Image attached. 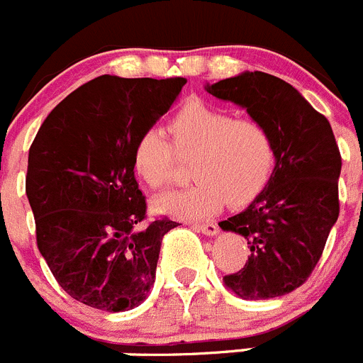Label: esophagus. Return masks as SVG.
Returning <instances> with one entry per match:
<instances>
[{"instance_id": "1", "label": "esophagus", "mask_w": 363, "mask_h": 363, "mask_svg": "<svg viewBox=\"0 0 363 363\" xmlns=\"http://www.w3.org/2000/svg\"><path fill=\"white\" fill-rule=\"evenodd\" d=\"M192 228H196V230L201 232V234H205V235H216L219 230L216 223H194V225H192Z\"/></svg>"}]
</instances>
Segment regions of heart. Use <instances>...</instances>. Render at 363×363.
<instances>
[{"label": "heart", "instance_id": "obj_1", "mask_svg": "<svg viewBox=\"0 0 363 363\" xmlns=\"http://www.w3.org/2000/svg\"><path fill=\"white\" fill-rule=\"evenodd\" d=\"M169 133L147 128L136 138L133 160L138 174L152 189L172 178L176 151L192 155L196 178L182 191L167 192L155 208L179 219L211 218L227 203H250L268 185L277 160V147L268 125L257 118H235L227 109L192 99L176 109Z\"/></svg>", "mask_w": 363, "mask_h": 363}]
</instances>
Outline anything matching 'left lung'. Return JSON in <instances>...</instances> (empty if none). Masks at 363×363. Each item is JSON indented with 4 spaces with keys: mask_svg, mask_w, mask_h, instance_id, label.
<instances>
[{
    "mask_svg": "<svg viewBox=\"0 0 363 363\" xmlns=\"http://www.w3.org/2000/svg\"><path fill=\"white\" fill-rule=\"evenodd\" d=\"M207 91L268 125L277 147L264 191L219 223L250 248L241 270L223 281L241 298L281 297L308 281L338 219L342 156L333 129L294 86L270 73L245 72L207 84Z\"/></svg>",
    "mask_w": 363,
    "mask_h": 363,
    "instance_id": "obj_1",
    "label": "left lung"
}]
</instances>
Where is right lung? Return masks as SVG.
I'll list each match as a JSON object with an SVG mask.
<instances>
[{"label":"right lung","instance_id":"right-lung-1","mask_svg":"<svg viewBox=\"0 0 363 363\" xmlns=\"http://www.w3.org/2000/svg\"><path fill=\"white\" fill-rule=\"evenodd\" d=\"M185 82L93 79L53 108L30 145L26 196L38 248L59 286L82 304L116 313L151 290L162 239L178 223L147 221L133 151Z\"/></svg>","mask_w":363,"mask_h":363}]
</instances>
